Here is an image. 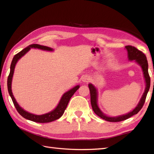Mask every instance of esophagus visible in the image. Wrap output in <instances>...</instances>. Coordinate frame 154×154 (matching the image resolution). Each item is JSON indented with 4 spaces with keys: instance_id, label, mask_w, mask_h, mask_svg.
I'll list each match as a JSON object with an SVG mask.
<instances>
[{
    "instance_id": "esophagus-1",
    "label": "esophagus",
    "mask_w": 154,
    "mask_h": 154,
    "mask_svg": "<svg viewBox=\"0 0 154 154\" xmlns=\"http://www.w3.org/2000/svg\"><path fill=\"white\" fill-rule=\"evenodd\" d=\"M89 80H90V78L89 77H87V76H85L83 79V82H85V83L88 82V81H89Z\"/></svg>"
}]
</instances>
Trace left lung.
<instances>
[{
  "label": "left lung",
  "mask_w": 154,
  "mask_h": 154,
  "mask_svg": "<svg viewBox=\"0 0 154 154\" xmlns=\"http://www.w3.org/2000/svg\"><path fill=\"white\" fill-rule=\"evenodd\" d=\"M128 51V59L130 61H135L137 63L139 64L141 66L143 76H144V79L146 81V89L145 91L143 93V95L140 99L139 103L138 105L131 112L129 113L123 114V115L115 116V117H109L106 116L105 114L102 112L97 104V91L96 88L94 87L92 84H89V88L90 90V94H91V106H92L93 110L94 112L97 115L100 117L101 119L105 120L109 122H120V121L125 120L128 119H129L130 117L132 116L134 114H136L139 111L142 109V108L143 106V104L145 103V100L146 99L147 94H148L149 87H150V77L148 73V60H147L146 56L145 54L143 53L142 51L138 50V49L136 48L135 47L132 46V45H126L125 47Z\"/></svg>",
  "instance_id": "obj_1"
}]
</instances>
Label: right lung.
I'll return each mask as SVG.
<instances>
[{
  "instance_id": "add662e5",
  "label": "right lung",
  "mask_w": 154,
  "mask_h": 154,
  "mask_svg": "<svg viewBox=\"0 0 154 154\" xmlns=\"http://www.w3.org/2000/svg\"><path fill=\"white\" fill-rule=\"evenodd\" d=\"M38 48L40 49V50H46V51H53V49L51 48H49L47 46H44V45H41L38 44H32L30 45L27 48H24V50H22L21 51H20L19 53L16 54L14 57H13L12 63L11 65V71H10L9 75L8 77V80H7V86H8V91L10 96H11V99L12 100V102L14 103V105L16 107V110L18 112V113L20 114V115L24 117V119H28L29 120L33 121V122H39V123H47V122H50L52 121H54L63 115L65 110L66 109L67 104L69 103V101L71 97L73 95L74 93L76 92L77 90L79 88V85H77L73 89L71 90L68 91L67 92L65 93L63 96H62L61 99L58 105L55 109L51 111V112L42 114V115H35V114H32L27 112V111L24 110V109L19 106V104L17 103L16 101V99H14V96H13V94L12 93V89H11V85H12V77L13 74H14V71L15 68V65L17 63V61L20 59L23 55H24L27 52L30 50L31 48Z\"/></svg>"
}]
</instances>
